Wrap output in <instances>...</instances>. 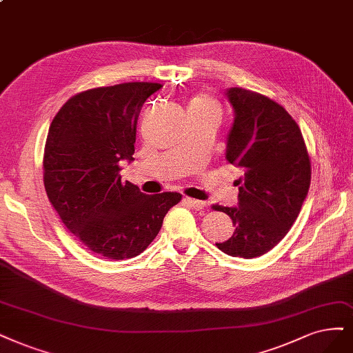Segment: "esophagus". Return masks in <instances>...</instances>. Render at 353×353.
Masks as SVG:
<instances>
[{"label":"esophagus","instance_id":"esophagus-1","mask_svg":"<svg viewBox=\"0 0 353 353\" xmlns=\"http://www.w3.org/2000/svg\"><path fill=\"white\" fill-rule=\"evenodd\" d=\"M184 201L194 210H204L205 205H208L204 201H200V200H196V199H190V197H185Z\"/></svg>","mask_w":353,"mask_h":353}]
</instances>
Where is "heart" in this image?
<instances>
[{
    "label": "heart",
    "instance_id": "1",
    "mask_svg": "<svg viewBox=\"0 0 353 353\" xmlns=\"http://www.w3.org/2000/svg\"><path fill=\"white\" fill-rule=\"evenodd\" d=\"M190 106H197L201 109H209V111H214L219 114V106L214 101L209 99V98H197L196 101H192V103Z\"/></svg>",
    "mask_w": 353,
    "mask_h": 353
}]
</instances>
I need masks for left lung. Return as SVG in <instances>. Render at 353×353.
<instances>
[{
	"label": "left lung",
	"instance_id": "obj_1",
	"mask_svg": "<svg viewBox=\"0 0 353 353\" xmlns=\"http://www.w3.org/2000/svg\"><path fill=\"white\" fill-rule=\"evenodd\" d=\"M234 125L226 161L241 168L238 205L214 204L235 226L216 247L232 257L254 259L269 252L292 228L311 184V161L302 132L286 109L267 96L230 88Z\"/></svg>",
	"mask_w": 353,
	"mask_h": 353
}]
</instances>
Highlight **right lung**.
Listing matches in <instances>:
<instances>
[{"label":"right lung","instance_id":"1","mask_svg":"<svg viewBox=\"0 0 353 353\" xmlns=\"http://www.w3.org/2000/svg\"><path fill=\"white\" fill-rule=\"evenodd\" d=\"M159 83L132 81L84 90L54 117L43 153V184L70 232L109 260L132 259L159 234L179 192L144 194L121 181L134 157L137 119Z\"/></svg>","mask_w":353,"mask_h":353}]
</instances>
